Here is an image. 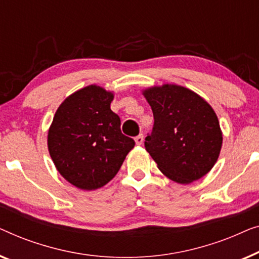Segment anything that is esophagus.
I'll return each instance as SVG.
<instances>
[{"label":"esophagus","instance_id":"34e87169","mask_svg":"<svg viewBox=\"0 0 259 259\" xmlns=\"http://www.w3.org/2000/svg\"><path fill=\"white\" fill-rule=\"evenodd\" d=\"M135 143L137 145H141L143 143V135H138V136L135 137Z\"/></svg>","mask_w":259,"mask_h":259}]
</instances>
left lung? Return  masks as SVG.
<instances>
[{
	"label": "left lung",
	"instance_id": "left-lung-1",
	"mask_svg": "<svg viewBox=\"0 0 259 259\" xmlns=\"http://www.w3.org/2000/svg\"><path fill=\"white\" fill-rule=\"evenodd\" d=\"M143 95L155 119L144 145L158 169L181 184L202 178L217 162L223 142L216 112L181 85L152 87Z\"/></svg>",
	"mask_w": 259,
	"mask_h": 259
}]
</instances>
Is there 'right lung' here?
Masks as SVG:
<instances>
[{"label": "right lung", "instance_id": "add662e5", "mask_svg": "<svg viewBox=\"0 0 259 259\" xmlns=\"http://www.w3.org/2000/svg\"><path fill=\"white\" fill-rule=\"evenodd\" d=\"M114 94L88 85L58 107L48 131L54 164L69 183L82 190L102 188L118 172L135 141L121 131L110 109Z\"/></svg>", "mask_w": 259, "mask_h": 259}]
</instances>
